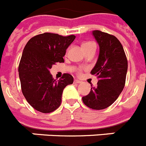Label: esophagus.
I'll return each mask as SVG.
<instances>
[{
    "instance_id": "1",
    "label": "esophagus",
    "mask_w": 146,
    "mask_h": 146,
    "mask_svg": "<svg viewBox=\"0 0 146 146\" xmlns=\"http://www.w3.org/2000/svg\"><path fill=\"white\" fill-rule=\"evenodd\" d=\"M82 81L79 80H74V83H76V84H78V83H81Z\"/></svg>"
}]
</instances>
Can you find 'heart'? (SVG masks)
<instances>
[{
	"label": "heart",
	"mask_w": 146,
	"mask_h": 146,
	"mask_svg": "<svg viewBox=\"0 0 146 146\" xmlns=\"http://www.w3.org/2000/svg\"><path fill=\"white\" fill-rule=\"evenodd\" d=\"M93 42H85V43H83L82 44V47H85V46H87V45H89V44H92ZM81 71H82V69H79V70L77 71V72H78V73H79V74H80V72H81Z\"/></svg>",
	"instance_id": "b5f03b06"
}]
</instances>
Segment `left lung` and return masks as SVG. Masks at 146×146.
I'll list each match as a JSON object with an SVG mask.
<instances>
[{"instance_id":"8db88e82","label":"left lung","mask_w":146,"mask_h":146,"mask_svg":"<svg viewBox=\"0 0 146 146\" xmlns=\"http://www.w3.org/2000/svg\"><path fill=\"white\" fill-rule=\"evenodd\" d=\"M93 35L99 44V55L91 73L97 76L99 80L96 86H91L82 102L93 110H103L114 103L123 91L128 62L116 37L100 31H94Z\"/></svg>"}]
</instances>
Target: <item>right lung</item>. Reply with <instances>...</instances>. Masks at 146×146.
I'll return each instance as SVG.
<instances>
[{"label":"right lung","instance_id":"obj_1","mask_svg":"<svg viewBox=\"0 0 146 146\" xmlns=\"http://www.w3.org/2000/svg\"><path fill=\"white\" fill-rule=\"evenodd\" d=\"M75 37L42 33L31 38L23 50L18 68L22 92L31 106L41 113L58 108L64 88L73 83L69 74L54 80L50 69L55 63L64 62L66 50Z\"/></svg>","mask_w":146,"mask_h":146}]
</instances>
